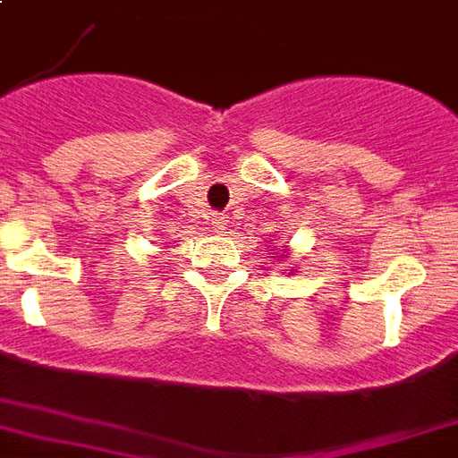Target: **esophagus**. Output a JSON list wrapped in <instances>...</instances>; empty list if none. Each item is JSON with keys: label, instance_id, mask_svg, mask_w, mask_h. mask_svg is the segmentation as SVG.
Masks as SVG:
<instances>
[{"label": "esophagus", "instance_id": "34e87169", "mask_svg": "<svg viewBox=\"0 0 458 458\" xmlns=\"http://www.w3.org/2000/svg\"><path fill=\"white\" fill-rule=\"evenodd\" d=\"M211 223H214V230H216V233H223V230H225V218H223L221 214H214V218H211Z\"/></svg>", "mask_w": 458, "mask_h": 458}]
</instances>
